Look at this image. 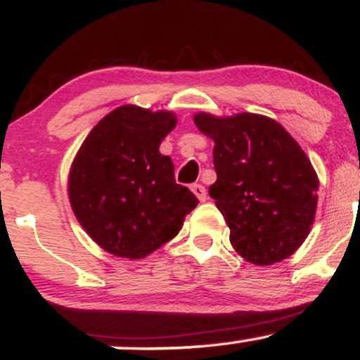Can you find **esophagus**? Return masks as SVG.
Instances as JSON below:
<instances>
[{
	"label": "esophagus",
	"mask_w": 360,
	"mask_h": 360,
	"mask_svg": "<svg viewBox=\"0 0 360 360\" xmlns=\"http://www.w3.org/2000/svg\"><path fill=\"white\" fill-rule=\"evenodd\" d=\"M193 193L196 194V198L200 201H206V189L203 184H193Z\"/></svg>",
	"instance_id": "esophagus-1"
}]
</instances>
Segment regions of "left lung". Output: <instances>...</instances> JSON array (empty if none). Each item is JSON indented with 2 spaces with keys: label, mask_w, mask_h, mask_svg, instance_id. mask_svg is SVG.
Listing matches in <instances>:
<instances>
[{
  "label": "left lung",
  "mask_w": 360,
  "mask_h": 360,
  "mask_svg": "<svg viewBox=\"0 0 360 360\" xmlns=\"http://www.w3.org/2000/svg\"><path fill=\"white\" fill-rule=\"evenodd\" d=\"M214 142L210 196L247 262L271 266L300 249L315 220L318 176L308 155L276 120L255 113H196Z\"/></svg>",
  "instance_id": "1"
}]
</instances>
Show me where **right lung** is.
Returning <instances> with one entry per match:
<instances>
[{"label": "right lung", "mask_w": 360, "mask_h": 360, "mask_svg": "<svg viewBox=\"0 0 360 360\" xmlns=\"http://www.w3.org/2000/svg\"><path fill=\"white\" fill-rule=\"evenodd\" d=\"M172 111L123 105L101 118L72 160L68 193L86 233L117 257L143 259L174 238L198 198L174 179L160 142Z\"/></svg>", "instance_id": "right-lung-1"}]
</instances>
